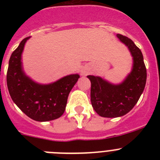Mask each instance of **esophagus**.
<instances>
[{
  "label": "esophagus",
  "instance_id": "34e87169",
  "mask_svg": "<svg viewBox=\"0 0 160 160\" xmlns=\"http://www.w3.org/2000/svg\"><path fill=\"white\" fill-rule=\"evenodd\" d=\"M89 72H90V69H89V67H87V66H83L81 70V75L82 76L87 75V74L89 73Z\"/></svg>",
  "mask_w": 160,
  "mask_h": 160
}]
</instances>
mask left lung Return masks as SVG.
<instances>
[{"instance_id":"1","label":"left lung","mask_w":160,"mask_h":160,"mask_svg":"<svg viewBox=\"0 0 160 160\" xmlns=\"http://www.w3.org/2000/svg\"><path fill=\"white\" fill-rule=\"evenodd\" d=\"M117 37L128 46L133 57V68L122 83L114 85L100 77L88 75L91 82L90 101L100 116L116 118L128 114L138 101L147 81V69L141 50L132 40L122 34Z\"/></svg>"}]
</instances>
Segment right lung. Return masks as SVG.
Masks as SVG:
<instances>
[{
    "instance_id": "obj_1",
    "label": "right lung",
    "mask_w": 160,
    "mask_h": 160,
    "mask_svg": "<svg viewBox=\"0 0 160 160\" xmlns=\"http://www.w3.org/2000/svg\"><path fill=\"white\" fill-rule=\"evenodd\" d=\"M29 38H24L9 59L6 76L8 92L15 104L32 119H56L64 113L69 94L80 76L70 74L48 85L32 81L25 75L22 64V53Z\"/></svg>"
}]
</instances>
